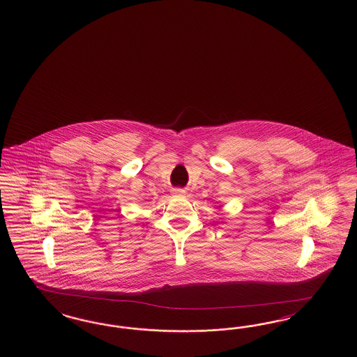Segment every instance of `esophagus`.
I'll return each instance as SVG.
<instances>
[{"label": "esophagus", "mask_w": 357, "mask_h": 357, "mask_svg": "<svg viewBox=\"0 0 357 357\" xmlns=\"http://www.w3.org/2000/svg\"><path fill=\"white\" fill-rule=\"evenodd\" d=\"M172 193L173 195H176V196H183V195H185V190L184 189L177 188V189H173Z\"/></svg>", "instance_id": "esophagus-1"}]
</instances>
